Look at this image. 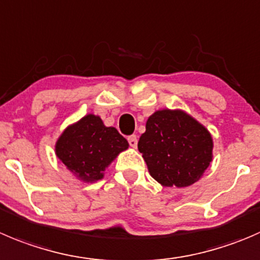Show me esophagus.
Masks as SVG:
<instances>
[{
    "label": "esophagus",
    "instance_id": "esophagus-1",
    "mask_svg": "<svg viewBox=\"0 0 260 260\" xmlns=\"http://www.w3.org/2000/svg\"><path fill=\"white\" fill-rule=\"evenodd\" d=\"M128 143H129L131 147L133 148L137 147V143H138L137 136H131V137H128Z\"/></svg>",
    "mask_w": 260,
    "mask_h": 260
}]
</instances>
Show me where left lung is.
I'll use <instances>...</instances> for the list:
<instances>
[{"label":"left lung","mask_w":260,"mask_h":260,"mask_svg":"<svg viewBox=\"0 0 260 260\" xmlns=\"http://www.w3.org/2000/svg\"><path fill=\"white\" fill-rule=\"evenodd\" d=\"M210 131L180 109L150 115L138 141L150 175L162 186L184 188L200 180L213 157Z\"/></svg>","instance_id":"left-lung-1"}]
</instances>
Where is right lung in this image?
<instances>
[{"mask_svg": "<svg viewBox=\"0 0 260 260\" xmlns=\"http://www.w3.org/2000/svg\"><path fill=\"white\" fill-rule=\"evenodd\" d=\"M128 146L114 127H107L99 115L87 114L63 131L55 142V155L79 180L95 183Z\"/></svg>", "mask_w": 260, "mask_h": 260, "instance_id": "right-lung-1", "label": "right lung"}]
</instances>
